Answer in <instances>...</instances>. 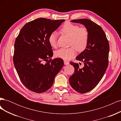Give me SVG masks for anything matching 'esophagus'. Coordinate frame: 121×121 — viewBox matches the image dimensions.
<instances>
[{
    "mask_svg": "<svg viewBox=\"0 0 121 121\" xmlns=\"http://www.w3.org/2000/svg\"><path fill=\"white\" fill-rule=\"evenodd\" d=\"M64 64L65 65H68L69 64V62L68 61H66V60H64Z\"/></svg>",
    "mask_w": 121,
    "mask_h": 121,
    "instance_id": "obj_1",
    "label": "esophagus"
}]
</instances>
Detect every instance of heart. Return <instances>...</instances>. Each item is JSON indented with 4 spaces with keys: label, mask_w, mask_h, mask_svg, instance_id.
I'll use <instances>...</instances> for the list:
<instances>
[{
    "label": "heart",
    "mask_w": 121,
    "mask_h": 121,
    "mask_svg": "<svg viewBox=\"0 0 121 121\" xmlns=\"http://www.w3.org/2000/svg\"><path fill=\"white\" fill-rule=\"evenodd\" d=\"M61 32L70 37L69 46L68 48H61L54 53L56 57L61 58L65 60H69L74 57L76 53V50L82 52L86 48L88 42L89 34L85 28H79L78 25L69 22L65 23L61 27ZM57 33L53 32L48 37V42L53 47L56 46Z\"/></svg>",
    "instance_id": "heart-1"
}]
</instances>
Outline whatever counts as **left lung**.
<instances>
[{
	"label": "left lung",
	"mask_w": 121,
	"mask_h": 121,
	"mask_svg": "<svg viewBox=\"0 0 121 121\" xmlns=\"http://www.w3.org/2000/svg\"><path fill=\"white\" fill-rule=\"evenodd\" d=\"M71 22L83 25L89 34L86 48L76 57L84 63V66L80 68L78 64L70 63L75 68V73L69 78L73 89L80 93H85L96 86L107 70L109 43L102 28L93 21L81 19Z\"/></svg>",
	"instance_id": "8db88e82"
}]
</instances>
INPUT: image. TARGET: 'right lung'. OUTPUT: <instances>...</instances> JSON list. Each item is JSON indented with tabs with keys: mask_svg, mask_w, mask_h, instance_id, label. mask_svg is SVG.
<instances>
[{
	"mask_svg": "<svg viewBox=\"0 0 121 121\" xmlns=\"http://www.w3.org/2000/svg\"><path fill=\"white\" fill-rule=\"evenodd\" d=\"M65 21L45 18L34 20L24 26L16 39L14 67L21 82L32 91L43 93L48 90L64 66L61 58L48 60L53 56L48 37Z\"/></svg>",
	"mask_w": 121,
	"mask_h": 121,
	"instance_id": "add662e5",
	"label": "right lung"
}]
</instances>
